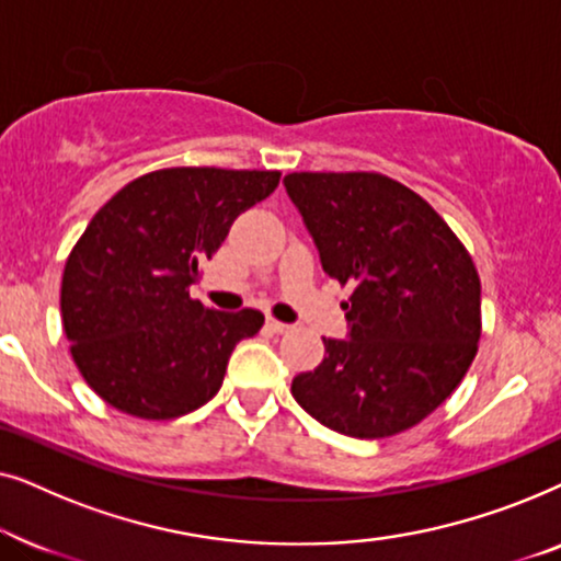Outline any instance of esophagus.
Segmentation results:
<instances>
[{
  "mask_svg": "<svg viewBox=\"0 0 561 561\" xmlns=\"http://www.w3.org/2000/svg\"><path fill=\"white\" fill-rule=\"evenodd\" d=\"M265 327L271 329L273 334H286V332H290V324H286V321H278V319H273V317H267V321H265Z\"/></svg>",
  "mask_w": 561,
  "mask_h": 561,
  "instance_id": "34e87169",
  "label": "esophagus"
}]
</instances>
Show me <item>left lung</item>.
<instances>
[{
  "instance_id": "8db88e82",
  "label": "left lung",
  "mask_w": 561,
  "mask_h": 561,
  "mask_svg": "<svg viewBox=\"0 0 561 561\" xmlns=\"http://www.w3.org/2000/svg\"><path fill=\"white\" fill-rule=\"evenodd\" d=\"M286 191L329 278L350 286L347 340L294 378L319 424L382 439L439 409L470 370L482 334L480 275L426 198L373 171L288 173Z\"/></svg>"
}]
</instances>
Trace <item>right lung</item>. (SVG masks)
Segmentation results:
<instances>
[{"label": "right lung", "instance_id": "obj_1", "mask_svg": "<svg viewBox=\"0 0 561 561\" xmlns=\"http://www.w3.org/2000/svg\"><path fill=\"white\" fill-rule=\"evenodd\" d=\"M278 181L280 171L160 168L91 217L66 260L60 319L81 378L102 401L171 421L217 396L237 342L265 317L206 309L188 288L232 221Z\"/></svg>", "mask_w": 561, "mask_h": 561}]
</instances>
